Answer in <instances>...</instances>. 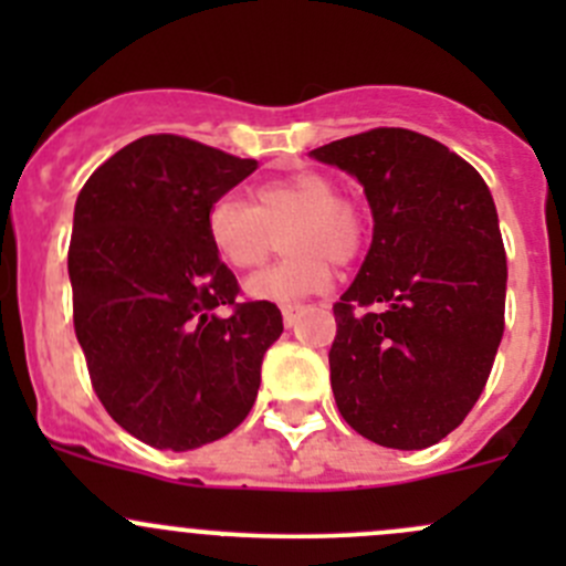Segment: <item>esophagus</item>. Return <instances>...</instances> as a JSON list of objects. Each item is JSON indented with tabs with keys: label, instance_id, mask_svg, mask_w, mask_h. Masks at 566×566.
Masks as SVG:
<instances>
[{
	"label": "esophagus",
	"instance_id": "esophagus-1",
	"mask_svg": "<svg viewBox=\"0 0 566 566\" xmlns=\"http://www.w3.org/2000/svg\"><path fill=\"white\" fill-rule=\"evenodd\" d=\"M304 310H306L304 304H284V306H282L284 325H295V323H298V317L304 315Z\"/></svg>",
	"mask_w": 566,
	"mask_h": 566
}]
</instances>
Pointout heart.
<instances>
[{
    "mask_svg": "<svg viewBox=\"0 0 566 566\" xmlns=\"http://www.w3.org/2000/svg\"><path fill=\"white\" fill-rule=\"evenodd\" d=\"M284 230V260L249 279L251 298L298 304L331 287V262L350 265L367 243V213L339 193V182L319 169H298L254 188V205L241 197L216 199L208 238L216 254L238 271H251L276 247Z\"/></svg>",
    "mask_w": 566,
    "mask_h": 566,
    "instance_id": "obj_1",
    "label": "heart"
}]
</instances>
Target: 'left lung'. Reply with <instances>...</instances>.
Wrapping results in <instances>:
<instances>
[{
    "instance_id": "left-lung-1",
    "label": "left lung",
    "mask_w": 566,
    "mask_h": 566,
    "mask_svg": "<svg viewBox=\"0 0 566 566\" xmlns=\"http://www.w3.org/2000/svg\"><path fill=\"white\" fill-rule=\"evenodd\" d=\"M312 156L356 175L375 219L361 271L334 304L336 408L380 447H432L471 413L504 336L493 193L458 153L408 128L364 130Z\"/></svg>"
}]
</instances>
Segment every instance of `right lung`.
<instances>
[{"mask_svg":"<svg viewBox=\"0 0 566 566\" xmlns=\"http://www.w3.org/2000/svg\"><path fill=\"white\" fill-rule=\"evenodd\" d=\"M254 169V158L150 134L78 191L67 249L76 339L106 413L156 449L235 430L284 328L276 304L241 301L208 238L210 205Z\"/></svg>","mask_w":566,"mask_h":566,"instance_id":"right-lung-1","label":"right lung"}]
</instances>
